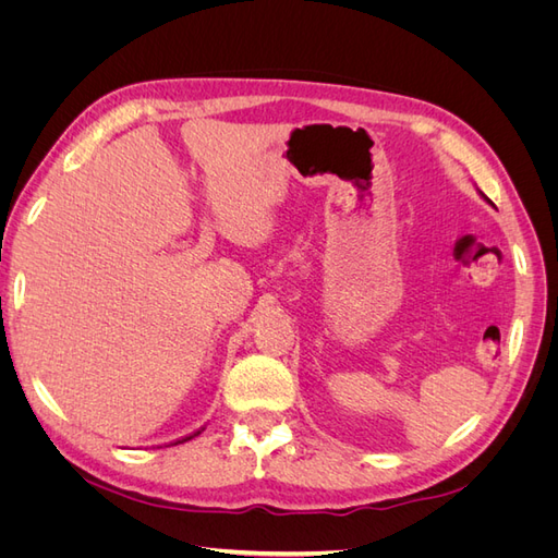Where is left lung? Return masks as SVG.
Returning <instances> with one entry per match:
<instances>
[{"label":"left lung","instance_id":"obj_1","mask_svg":"<svg viewBox=\"0 0 558 558\" xmlns=\"http://www.w3.org/2000/svg\"><path fill=\"white\" fill-rule=\"evenodd\" d=\"M480 195H482V197H484V202H486V205H492V207H494V202H492V199H488V197H486V195H484V193H482V191H480Z\"/></svg>","mask_w":558,"mask_h":558}]
</instances>
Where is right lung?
I'll use <instances>...</instances> for the list:
<instances>
[{"mask_svg": "<svg viewBox=\"0 0 558 558\" xmlns=\"http://www.w3.org/2000/svg\"><path fill=\"white\" fill-rule=\"evenodd\" d=\"M195 435H199V430H197V433H193V435H189V437H183V440H177L174 445H181V442H189V440H193V437H195Z\"/></svg>", "mask_w": 558, "mask_h": 558, "instance_id": "right-lung-1", "label": "right lung"}]
</instances>
